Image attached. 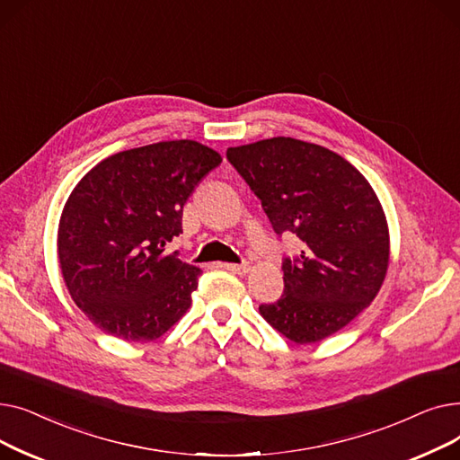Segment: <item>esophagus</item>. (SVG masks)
I'll list each match as a JSON object with an SVG mask.
<instances>
[{
  "label": "esophagus",
  "mask_w": 460,
  "mask_h": 460,
  "mask_svg": "<svg viewBox=\"0 0 460 460\" xmlns=\"http://www.w3.org/2000/svg\"><path fill=\"white\" fill-rule=\"evenodd\" d=\"M220 267L229 270V272H234V274H248L250 272V264L248 262H240V264H234V262H220Z\"/></svg>",
  "instance_id": "34e87169"
}]
</instances>
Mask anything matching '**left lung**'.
<instances>
[{"mask_svg": "<svg viewBox=\"0 0 460 460\" xmlns=\"http://www.w3.org/2000/svg\"><path fill=\"white\" fill-rule=\"evenodd\" d=\"M278 234L304 250L285 259V293L259 305L272 328L298 345L319 343L371 305L390 264V229L373 186L337 153L295 137L227 149Z\"/></svg>", "mask_w": 460, "mask_h": 460, "instance_id": "left-lung-1", "label": "left lung"}]
</instances>
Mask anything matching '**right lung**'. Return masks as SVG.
Masks as SVG:
<instances>
[{
  "label": "right lung",
  "instance_id": "1",
  "mask_svg": "<svg viewBox=\"0 0 460 460\" xmlns=\"http://www.w3.org/2000/svg\"><path fill=\"white\" fill-rule=\"evenodd\" d=\"M220 164L199 141H160L104 158L70 191L58 227L59 267L96 328L147 343L190 309L201 269L165 246L182 233L193 188Z\"/></svg>",
  "mask_w": 460,
  "mask_h": 460
}]
</instances>
